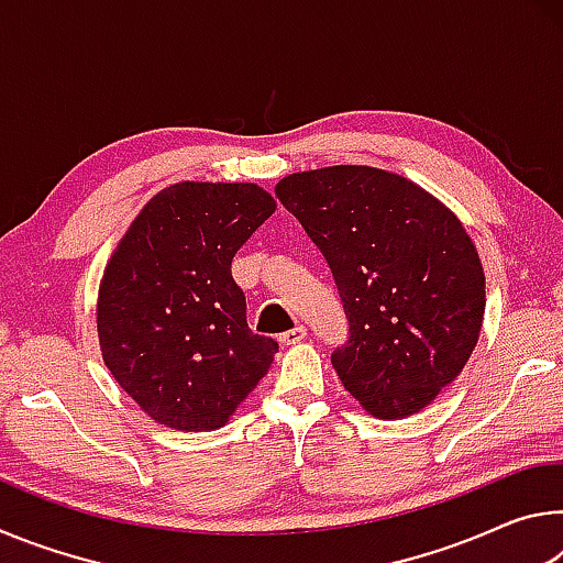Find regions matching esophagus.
<instances>
[{"label": "esophagus", "mask_w": 563, "mask_h": 563, "mask_svg": "<svg viewBox=\"0 0 563 563\" xmlns=\"http://www.w3.org/2000/svg\"><path fill=\"white\" fill-rule=\"evenodd\" d=\"M305 338H308V330H305L302 325H298V328H292L288 332H283L280 345H298V342H302Z\"/></svg>", "instance_id": "obj_1"}]
</instances>
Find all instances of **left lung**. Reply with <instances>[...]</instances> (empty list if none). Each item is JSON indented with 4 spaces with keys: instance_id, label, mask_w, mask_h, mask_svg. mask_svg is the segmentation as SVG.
I'll return each instance as SVG.
<instances>
[{
    "instance_id": "left-lung-1",
    "label": "left lung",
    "mask_w": 563,
    "mask_h": 563,
    "mask_svg": "<svg viewBox=\"0 0 563 563\" xmlns=\"http://www.w3.org/2000/svg\"><path fill=\"white\" fill-rule=\"evenodd\" d=\"M275 196L320 247L350 338L332 367L367 415L405 419L462 373L484 320V268L440 198L393 170L328 166Z\"/></svg>"
}]
</instances>
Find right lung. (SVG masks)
I'll return each mask as SVG.
<instances>
[{"label":"right lung","instance_id":"add662e5","mask_svg":"<svg viewBox=\"0 0 563 563\" xmlns=\"http://www.w3.org/2000/svg\"><path fill=\"white\" fill-rule=\"evenodd\" d=\"M273 213L275 198L255 184L180 180L141 208L111 253L101 357L158 424L218 430L268 375L278 342L247 328L231 263Z\"/></svg>","mask_w":563,"mask_h":563}]
</instances>
